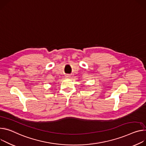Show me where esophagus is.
I'll return each mask as SVG.
<instances>
[{
  "label": "esophagus",
  "mask_w": 146,
  "mask_h": 146,
  "mask_svg": "<svg viewBox=\"0 0 146 146\" xmlns=\"http://www.w3.org/2000/svg\"><path fill=\"white\" fill-rule=\"evenodd\" d=\"M65 77H66V78H69V75H66V76H65Z\"/></svg>",
  "instance_id": "obj_1"
}]
</instances>
